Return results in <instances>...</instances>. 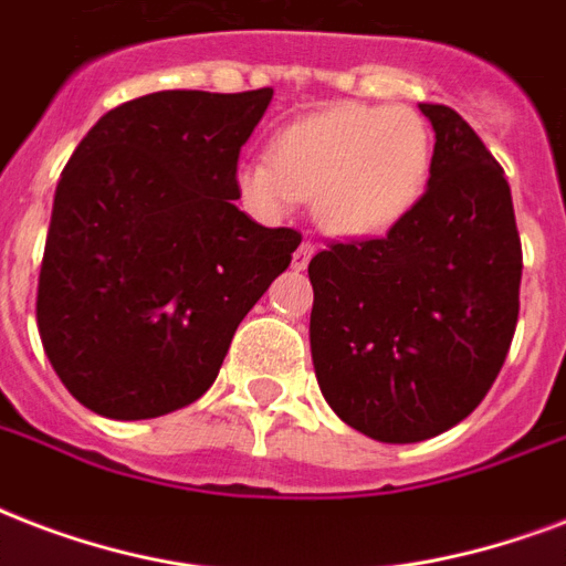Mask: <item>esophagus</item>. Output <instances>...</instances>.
<instances>
[{"instance_id": "1", "label": "esophagus", "mask_w": 566, "mask_h": 566, "mask_svg": "<svg viewBox=\"0 0 566 566\" xmlns=\"http://www.w3.org/2000/svg\"><path fill=\"white\" fill-rule=\"evenodd\" d=\"M313 253H315L313 242H301V248H297L295 256H292V269L304 271L306 265H310V260H313Z\"/></svg>"}]
</instances>
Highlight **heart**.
Returning <instances> with one entry per match:
<instances>
[{"label":"heart","mask_w":566,"mask_h":566,"mask_svg":"<svg viewBox=\"0 0 566 566\" xmlns=\"http://www.w3.org/2000/svg\"><path fill=\"white\" fill-rule=\"evenodd\" d=\"M431 170V133L410 108L333 105L283 126L271 156L235 168L239 195L260 214L313 200L322 230L371 239L416 206Z\"/></svg>","instance_id":"1"}]
</instances>
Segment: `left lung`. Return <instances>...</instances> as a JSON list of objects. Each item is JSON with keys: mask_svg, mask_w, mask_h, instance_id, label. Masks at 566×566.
Instances as JSON below:
<instances>
[{"mask_svg": "<svg viewBox=\"0 0 566 566\" xmlns=\"http://www.w3.org/2000/svg\"><path fill=\"white\" fill-rule=\"evenodd\" d=\"M424 195L378 239L310 260V348L324 401L380 442L449 431L481 405L520 315L523 248L505 170L449 105Z\"/></svg>", "mask_w": 566, "mask_h": 566, "instance_id": "1", "label": "left lung"}]
</instances>
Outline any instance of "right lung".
<instances>
[{"label": "right lung", "instance_id": "right-lung-1", "mask_svg": "<svg viewBox=\"0 0 566 566\" xmlns=\"http://www.w3.org/2000/svg\"><path fill=\"white\" fill-rule=\"evenodd\" d=\"M271 87L117 105L61 170L38 280L43 352L105 419H156L212 387L235 327L301 233L239 209L235 168Z\"/></svg>", "mask_w": 566, "mask_h": 566}]
</instances>
